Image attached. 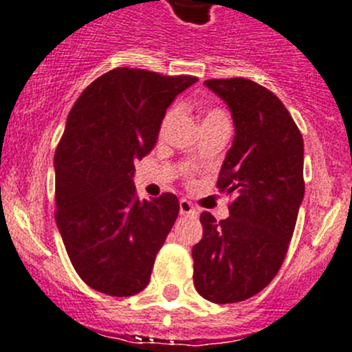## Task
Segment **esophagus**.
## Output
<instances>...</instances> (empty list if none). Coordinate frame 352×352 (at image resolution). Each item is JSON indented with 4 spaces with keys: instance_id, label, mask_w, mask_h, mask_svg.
Here are the masks:
<instances>
[{
    "instance_id": "obj_1",
    "label": "esophagus",
    "mask_w": 352,
    "mask_h": 352,
    "mask_svg": "<svg viewBox=\"0 0 352 352\" xmlns=\"http://www.w3.org/2000/svg\"><path fill=\"white\" fill-rule=\"evenodd\" d=\"M179 213L181 215H197V210H195L193 203L188 200H179Z\"/></svg>"
}]
</instances>
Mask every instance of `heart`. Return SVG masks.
I'll return each mask as SVG.
<instances>
[{
	"label": "heart",
	"instance_id": "heart-1",
	"mask_svg": "<svg viewBox=\"0 0 352 352\" xmlns=\"http://www.w3.org/2000/svg\"><path fill=\"white\" fill-rule=\"evenodd\" d=\"M176 115H177V107H176V104H173L171 108H168V111H166L164 117H162L161 125H159V133H161V135H164L166 130L169 129V125H171V122L175 120ZM220 118H227V117H226V113L220 110V108H215V107L206 108L205 113H203V123L220 120Z\"/></svg>",
	"mask_w": 352,
	"mask_h": 352
}]
</instances>
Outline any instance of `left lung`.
I'll list each match as a JSON object with an SVG mask.
<instances>
[{
  "label": "left lung",
  "instance_id": "8db88e82",
  "mask_svg": "<svg viewBox=\"0 0 352 352\" xmlns=\"http://www.w3.org/2000/svg\"><path fill=\"white\" fill-rule=\"evenodd\" d=\"M232 111L234 144L217 188L235 193L230 215L203 212L193 248V281L213 303L248 300L271 283L283 264L305 193L303 139L274 93L245 78L206 79Z\"/></svg>",
  "mask_w": 352,
  "mask_h": 352
}]
</instances>
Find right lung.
<instances>
[{
  "instance_id": "obj_1",
  "label": "right lung",
  "mask_w": 352,
  "mask_h": 352,
  "mask_svg": "<svg viewBox=\"0 0 352 352\" xmlns=\"http://www.w3.org/2000/svg\"><path fill=\"white\" fill-rule=\"evenodd\" d=\"M195 76L117 67L72 107L56 149V222L76 273L96 292L132 296L179 213L176 195L140 201L133 161L155 146L162 117Z\"/></svg>"
}]
</instances>
